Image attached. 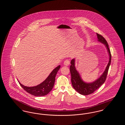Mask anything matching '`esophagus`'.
I'll use <instances>...</instances> for the list:
<instances>
[{"label": "esophagus", "mask_w": 125, "mask_h": 125, "mask_svg": "<svg viewBox=\"0 0 125 125\" xmlns=\"http://www.w3.org/2000/svg\"><path fill=\"white\" fill-rule=\"evenodd\" d=\"M70 60L69 59H67V60H65V61H64V64L66 66H67V65H69L70 64Z\"/></svg>", "instance_id": "34e87169"}]
</instances>
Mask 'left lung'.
Returning <instances> with one entry per match:
<instances>
[{"instance_id":"8db88e82","label":"left lung","mask_w":125,"mask_h":125,"mask_svg":"<svg viewBox=\"0 0 125 125\" xmlns=\"http://www.w3.org/2000/svg\"><path fill=\"white\" fill-rule=\"evenodd\" d=\"M96 35L98 41L104 44L106 46L110 56L109 61L107 65V67L105 69V70L104 72L100 77L92 83H87L84 82L81 79L79 73L76 70V68L74 66L75 60L73 59L71 61L70 71L71 75L72 86L79 93L83 95H88L94 93L95 91L98 89L103 84H104L107 77L108 72L111 64L112 55L107 41L105 38L101 35L96 33Z\"/></svg>"}]
</instances>
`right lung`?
<instances>
[{"label": "right lung", "mask_w": 125, "mask_h": 125, "mask_svg": "<svg viewBox=\"0 0 125 125\" xmlns=\"http://www.w3.org/2000/svg\"><path fill=\"white\" fill-rule=\"evenodd\" d=\"M60 66L56 67L47 79L42 83L35 87H29L25 86L20 83H19L23 89L28 93L36 96H42L46 95L52 89L55 81V77L57 72L59 70Z\"/></svg>", "instance_id": "1"}]
</instances>
